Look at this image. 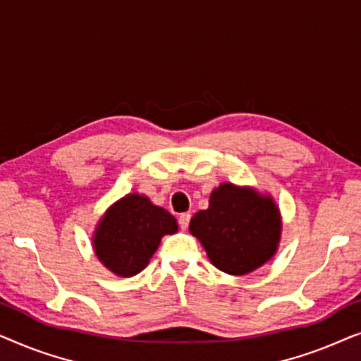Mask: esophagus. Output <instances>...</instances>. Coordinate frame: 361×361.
I'll use <instances>...</instances> for the list:
<instances>
[{"label":"esophagus","instance_id":"34e87169","mask_svg":"<svg viewBox=\"0 0 361 361\" xmlns=\"http://www.w3.org/2000/svg\"><path fill=\"white\" fill-rule=\"evenodd\" d=\"M179 226L182 230H187V226H189V224H190V214H180L179 215Z\"/></svg>","mask_w":361,"mask_h":361}]
</instances>
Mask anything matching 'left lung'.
<instances>
[{"label":"left lung","instance_id":"8db88e82","mask_svg":"<svg viewBox=\"0 0 361 361\" xmlns=\"http://www.w3.org/2000/svg\"><path fill=\"white\" fill-rule=\"evenodd\" d=\"M215 268L241 276L263 266L276 253L281 235L278 207L271 197L233 184H221L210 195L209 209L190 220Z\"/></svg>","mask_w":361,"mask_h":361}]
</instances>
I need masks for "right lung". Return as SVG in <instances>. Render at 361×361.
I'll use <instances>...</instances> for the list:
<instances>
[{
    "label": "right lung",
    "instance_id": "add662e5",
    "mask_svg": "<svg viewBox=\"0 0 361 361\" xmlns=\"http://www.w3.org/2000/svg\"><path fill=\"white\" fill-rule=\"evenodd\" d=\"M176 231L177 221L169 212L131 194L110 207L100 220L93 246L108 269L126 278L145 269L162 236Z\"/></svg>",
    "mask_w": 361,
    "mask_h": 361
}]
</instances>
